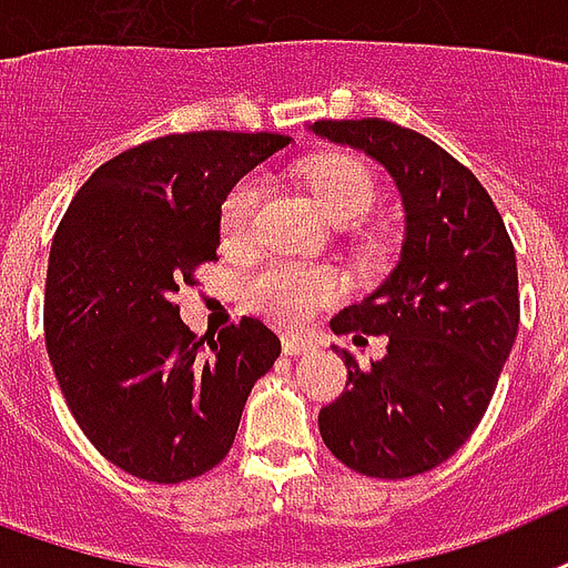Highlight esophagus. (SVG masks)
I'll return each instance as SVG.
<instances>
[{
    "label": "esophagus",
    "instance_id": "obj_1",
    "mask_svg": "<svg viewBox=\"0 0 568 568\" xmlns=\"http://www.w3.org/2000/svg\"><path fill=\"white\" fill-rule=\"evenodd\" d=\"M281 349H284V355H290V358H296V355H307L311 349H314V344L307 341V337H296V334H284L281 337Z\"/></svg>",
    "mask_w": 568,
    "mask_h": 568
}]
</instances>
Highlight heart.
I'll return each mask as SVG.
<instances>
[{
  "label": "heart",
  "mask_w": 568,
  "mask_h": 568,
  "mask_svg": "<svg viewBox=\"0 0 568 568\" xmlns=\"http://www.w3.org/2000/svg\"><path fill=\"white\" fill-rule=\"evenodd\" d=\"M305 183L328 222H358L373 201V178L367 165L346 153H323L305 165ZM266 197V180L248 174L236 183L222 204V234L245 240ZM245 293L252 305L281 323H305L316 307L337 296V278L328 270L296 261H272L254 272Z\"/></svg>",
  "instance_id": "b5f03b06"
}]
</instances>
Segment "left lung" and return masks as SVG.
Wrapping results in <instances>:
<instances>
[{
	"instance_id": "1",
	"label": "left lung",
	"mask_w": 568,
	"mask_h": 568,
	"mask_svg": "<svg viewBox=\"0 0 568 568\" xmlns=\"http://www.w3.org/2000/svg\"><path fill=\"white\" fill-rule=\"evenodd\" d=\"M311 133L388 171L403 201L390 275L332 320L334 334H388L320 412L325 447L358 474L403 480L450 459L480 424L518 334V272L504 219L471 171L426 135L382 118L316 121Z\"/></svg>"
}]
</instances>
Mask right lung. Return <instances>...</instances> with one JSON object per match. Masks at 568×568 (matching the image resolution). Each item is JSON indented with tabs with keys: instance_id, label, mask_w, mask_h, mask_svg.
Instances as JSON below:
<instances>
[{
	"instance_id": "right-lung-1",
	"label": "right lung",
	"mask_w": 568,
	"mask_h": 568,
	"mask_svg": "<svg viewBox=\"0 0 568 568\" xmlns=\"http://www.w3.org/2000/svg\"><path fill=\"white\" fill-rule=\"evenodd\" d=\"M290 144L278 133H183L118 153L70 201L50 248L43 328L88 442L121 471L183 483L222 463L281 341L245 316L219 337L180 320L174 293L215 261L222 204Z\"/></svg>"
}]
</instances>
